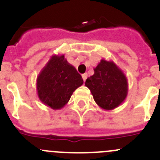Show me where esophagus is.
I'll return each instance as SVG.
<instances>
[{
	"label": "esophagus",
	"instance_id": "1",
	"mask_svg": "<svg viewBox=\"0 0 160 160\" xmlns=\"http://www.w3.org/2000/svg\"><path fill=\"white\" fill-rule=\"evenodd\" d=\"M87 77H88V74H87V73H84V74H83V75H82V78H83V82H85V80H86Z\"/></svg>",
	"mask_w": 160,
	"mask_h": 160
}]
</instances>
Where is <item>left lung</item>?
<instances>
[{"label":"left lung","mask_w":160,"mask_h":160,"mask_svg":"<svg viewBox=\"0 0 160 160\" xmlns=\"http://www.w3.org/2000/svg\"><path fill=\"white\" fill-rule=\"evenodd\" d=\"M94 75L85 82L94 102L100 108L112 110L121 105L128 94V82L124 72L113 61L102 59Z\"/></svg>","instance_id":"left-lung-1"}]
</instances>
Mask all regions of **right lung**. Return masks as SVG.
Returning <instances> with one entry per match:
<instances>
[{"instance_id":"obj_1","label":"right lung","mask_w":160,"mask_h":160,"mask_svg":"<svg viewBox=\"0 0 160 160\" xmlns=\"http://www.w3.org/2000/svg\"><path fill=\"white\" fill-rule=\"evenodd\" d=\"M83 80L64 55H53L37 78L39 99L52 109H61Z\"/></svg>"}]
</instances>
